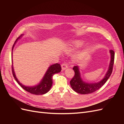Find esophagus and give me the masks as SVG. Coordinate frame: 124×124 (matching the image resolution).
<instances>
[{
    "mask_svg": "<svg viewBox=\"0 0 124 124\" xmlns=\"http://www.w3.org/2000/svg\"><path fill=\"white\" fill-rule=\"evenodd\" d=\"M68 67V66L67 65V64H66V63H62V70H65L66 68H67Z\"/></svg>",
    "mask_w": 124,
    "mask_h": 124,
    "instance_id": "esophagus-1",
    "label": "esophagus"
}]
</instances>
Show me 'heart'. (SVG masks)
Masks as SVG:
<instances>
[{
  "label": "heart",
  "mask_w": 124,
  "mask_h": 124,
  "mask_svg": "<svg viewBox=\"0 0 124 124\" xmlns=\"http://www.w3.org/2000/svg\"><path fill=\"white\" fill-rule=\"evenodd\" d=\"M83 42L80 40H76L72 42L68 47H67L65 50V51L66 53H70L71 52H73L75 50L78 49V48H79L81 46H83ZM82 52H78V53L76 54L74 56V58L76 59H80V57L82 56Z\"/></svg>",
  "instance_id": "obj_1"
}]
</instances>
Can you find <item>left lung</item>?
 <instances>
[{
	"instance_id": "8db88e82",
	"label": "left lung",
	"mask_w": 124,
	"mask_h": 124,
	"mask_svg": "<svg viewBox=\"0 0 124 124\" xmlns=\"http://www.w3.org/2000/svg\"><path fill=\"white\" fill-rule=\"evenodd\" d=\"M110 53L111 54V61L108 70L102 79L97 83H88L84 82L81 77L79 67L78 66L73 67V69L75 74L74 76L70 81V83L71 87L75 92L81 94H88L97 91L106 83L112 72L114 62V52L113 50H110Z\"/></svg>"
}]
</instances>
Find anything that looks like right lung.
Returning a JSON list of instances; mask_svg holds the SVG:
<instances>
[{"label": "right lung", "instance_id": "add662e5", "mask_svg": "<svg viewBox=\"0 0 124 124\" xmlns=\"http://www.w3.org/2000/svg\"><path fill=\"white\" fill-rule=\"evenodd\" d=\"M22 36H23V35H22L21 36L18 37L16 39V40L15 41V43L13 44L12 47V50L13 49L15 44L16 43V41L18 39H20ZM12 73L15 80H16V81L17 82V83L24 90H25L26 91L34 95H43L46 93L50 91L52 86V84H53V81H52V77H53V76L55 73H57L61 72L62 68L60 64L57 63L50 66L48 67L46 74H44L43 78L41 80L39 84L33 86H26L21 83L16 76V74H15V72L14 71L13 65L12 66Z\"/></svg>", "mask_w": 124, "mask_h": 124}]
</instances>
